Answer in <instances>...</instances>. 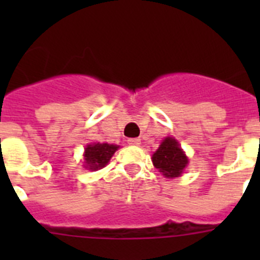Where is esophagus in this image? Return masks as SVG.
I'll use <instances>...</instances> for the list:
<instances>
[{
    "instance_id": "obj_1",
    "label": "esophagus",
    "mask_w": 260,
    "mask_h": 260,
    "mask_svg": "<svg viewBox=\"0 0 260 260\" xmlns=\"http://www.w3.org/2000/svg\"><path fill=\"white\" fill-rule=\"evenodd\" d=\"M127 143L130 144V146H139V144H141V139H139V138H130L127 141Z\"/></svg>"
}]
</instances>
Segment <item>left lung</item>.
<instances>
[{
    "instance_id": "left-lung-1",
    "label": "left lung",
    "mask_w": 260,
    "mask_h": 260,
    "mask_svg": "<svg viewBox=\"0 0 260 260\" xmlns=\"http://www.w3.org/2000/svg\"><path fill=\"white\" fill-rule=\"evenodd\" d=\"M152 162L165 177L174 178L181 176L189 160L173 138H165L158 150L153 153Z\"/></svg>"
}]
</instances>
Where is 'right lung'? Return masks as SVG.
I'll list each match as a JSON object with an SVG mask.
<instances>
[{
  "label": "right lung",
  "mask_w": 260,
  "mask_h": 260,
  "mask_svg": "<svg viewBox=\"0 0 260 260\" xmlns=\"http://www.w3.org/2000/svg\"><path fill=\"white\" fill-rule=\"evenodd\" d=\"M118 146L108 143H95L88 144L84 150V160H86V168L91 171H96L100 168L105 167L110 157L116 152Z\"/></svg>",
  "instance_id": "add662e5"
}]
</instances>
